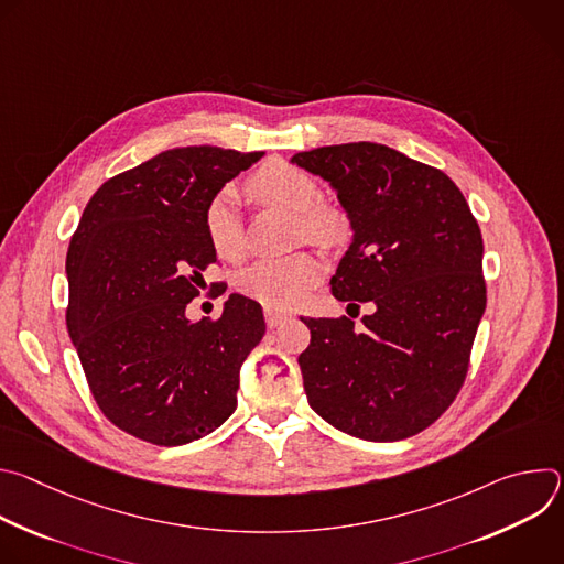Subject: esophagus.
Returning a JSON list of instances; mask_svg holds the SVG:
<instances>
[{
  "mask_svg": "<svg viewBox=\"0 0 564 564\" xmlns=\"http://www.w3.org/2000/svg\"><path fill=\"white\" fill-rule=\"evenodd\" d=\"M292 314L283 312V310H274V307H265V324L268 328H279L285 321H290Z\"/></svg>",
  "mask_w": 564,
  "mask_h": 564,
  "instance_id": "obj_1",
  "label": "esophagus"
}]
</instances>
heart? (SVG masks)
Segmentation results:
<instances>
[{"mask_svg":"<svg viewBox=\"0 0 564 564\" xmlns=\"http://www.w3.org/2000/svg\"><path fill=\"white\" fill-rule=\"evenodd\" d=\"M248 196L263 207H279L294 214V238L314 246H333L341 234V212L321 200V187L312 174L272 158L263 163L246 183ZM207 243L223 261L236 263L246 257L248 238L246 220L238 198L231 189L216 194L203 214ZM324 268L310 252H299L285 259L259 261L238 276V290L261 301L268 307L285 310L299 305L318 283Z\"/></svg>","mask_w":564,"mask_h":564,"instance_id":"b5f03b06","label":"heart"}]
</instances>
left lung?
Wrapping results in <instances>:
<instances>
[{"label":"left lung","mask_w":564,"mask_h":564,"mask_svg":"<svg viewBox=\"0 0 564 564\" xmlns=\"http://www.w3.org/2000/svg\"><path fill=\"white\" fill-rule=\"evenodd\" d=\"M292 163L328 181L355 238L330 279L348 316L301 318L310 406L335 429L397 442L429 429L455 401L487 307L481 231L459 187L431 165L377 142L318 147Z\"/></svg>","instance_id":"1"}]
</instances>
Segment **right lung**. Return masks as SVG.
I'll return each instance as SVG.
<instances>
[{
	"label": "right lung",
	"mask_w": 564,
	"mask_h": 564,
	"mask_svg": "<svg viewBox=\"0 0 564 564\" xmlns=\"http://www.w3.org/2000/svg\"><path fill=\"white\" fill-rule=\"evenodd\" d=\"M261 158L158 153L102 183L70 236L68 337L105 417L142 442L200 440L236 409L240 366L265 335L261 305L229 294L218 318L189 321L185 310L216 263L205 207Z\"/></svg>",
	"instance_id": "right-lung-1"
}]
</instances>
